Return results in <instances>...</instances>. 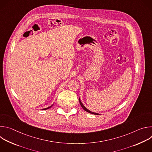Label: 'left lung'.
Segmentation results:
<instances>
[{"instance_id": "8db88e82", "label": "left lung", "mask_w": 152, "mask_h": 152, "mask_svg": "<svg viewBox=\"0 0 152 152\" xmlns=\"http://www.w3.org/2000/svg\"><path fill=\"white\" fill-rule=\"evenodd\" d=\"M79 102H80V106H82V107L83 108V109L85 111H86V112H88V113H90V114H94V115H99V114H97V113H93V112H91V111H89L88 110H87L86 109V108L83 105V104L82 103V102H80V99H79Z\"/></svg>"}]
</instances>
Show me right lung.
<instances>
[{
  "label": "right lung",
  "mask_w": 152,
  "mask_h": 152,
  "mask_svg": "<svg viewBox=\"0 0 152 152\" xmlns=\"http://www.w3.org/2000/svg\"><path fill=\"white\" fill-rule=\"evenodd\" d=\"M51 106H50V107H47V108H45V109H43L42 110H48V109H49V108H50Z\"/></svg>",
  "instance_id": "right-lung-1"
}]
</instances>
